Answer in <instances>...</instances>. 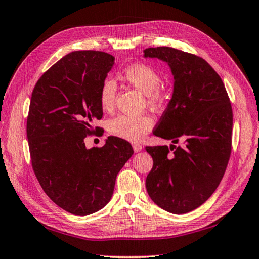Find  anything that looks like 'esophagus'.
I'll use <instances>...</instances> for the list:
<instances>
[{
  "mask_svg": "<svg viewBox=\"0 0 259 259\" xmlns=\"http://www.w3.org/2000/svg\"><path fill=\"white\" fill-rule=\"evenodd\" d=\"M132 146H133L134 152H140V151L142 150V145L139 144V143H133V144H132Z\"/></svg>",
  "mask_w": 259,
  "mask_h": 259,
  "instance_id": "obj_1",
  "label": "esophagus"
}]
</instances>
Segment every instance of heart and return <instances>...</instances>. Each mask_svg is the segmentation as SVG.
<instances>
[{"mask_svg": "<svg viewBox=\"0 0 259 259\" xmlns=\"http://www.w3.org/2000/svg\"><path fill=\"white\" fill-rule=\"evenodd\" d=\"M121 77L136 90L145 95L146 105L152 110L162 108L167 101V94L160 87L161 76L152 66L144 63H135L126 66L121 72ZM117 95L116 82L111 77L102 81L99 91L100 106L104 110L109 111L114 108ZM153 119L149 116H125L119 115L111 119L108 131L117 138L136 142L152 130Z\"/></svg>", "mask_w": 259, "mask_h": 259, "instance_id": "1", "label": "heart"}]
</instances>
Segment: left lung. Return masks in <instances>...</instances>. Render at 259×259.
I'll return each instance as SVG.
<instances>
[{"mask_svg":"<svg viewBox=\"0 0 259 259\" xmlns=\"http://www.w3.org/2000/svg\"><path fill=\"white\" fill-rule=\"evenodd\" d=\"M144 57L168 63L172 98L155 136L184 146H146L153 167L145 186L164 211L184 214L201 206L215 192L231 154L232 108L220 75L202 57L171 47L144 50ZM172 152L170 153L169 151Z\"/></svg>","mask_w":259,"mask_h":259,"instance_id":"left-lung-1","label":"left lung"}]
</instances>
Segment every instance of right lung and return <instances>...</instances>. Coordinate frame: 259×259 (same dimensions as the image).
<instances>
[{
	"mask_svg": "<svg viewBox=\"0 0 259 259\" xmlns=\"http://www.w3.org/2000/svg\"><path fill=\"white\" fill-rule=\"evenodd\" d=\"M115 57L98 51L67 54L33 88L27 138L33 172L52 201L74 215L99 211L113 196L117 174L134 153L123 139L109 136L101 148L84 139L100 127L99 91Z\"/></svg>",
	"mask_w": 259,
	"mask_h": 259,
	"instance_id": "add662e5",
	"label": "right lung"
}]
</instances>
